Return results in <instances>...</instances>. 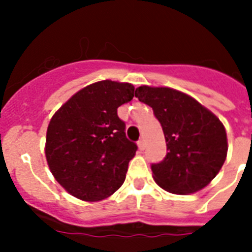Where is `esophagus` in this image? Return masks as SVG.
I'll list each match as a JSON object with an SVG mask.
<instances>
[{"label": "esophagus", "instance_id": "obj_1", "mask_svg": "<svg viewBox=\"0 0 252 252\" xmlns=\"http://www.w3.org/2000/svg\"><path fill=\"white\" fill-rule=\"evenodd\" d=\"M145 146H146L145 139H143V138H139V141H138V147H139V150H143V149H145Z\"/></svg>", "mask_w": 252, "mask_h": 252}]
</instances>
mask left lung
<instances>
[{
  "label": "left lung",
  "instance_id": "8db88e82",
  "mask_svg": "<svg viewBox=\"0 0 252 252\" xmlns=\"http://www.w3.org/2000/svg\"><path fill=\"white\" fill-rule=\"evenodd\" d=\"M136 97L154 110L165 136L166 156L151 164L154 179L170 193H193L208 186L227 158V133L214 114L179 91L142 86Z\"/></svg>",
  "mask_w": 252,
  "mask_h": 252
}]
</instances>
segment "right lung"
<instances>
[{"label": "right lung", "mask_w": 252, "mask_h": 252, "mask_svg": "<svg viewBox=\"0 0 252 252\" xmlns=\"http://www.w3.org/2000/svg\"><path fill=\"white\" fill-rule=\"evenodd\" d=\"M133 96L132 84L101 80L77 92L52 116L46 158L56 181L74 197L100 201L124 183L137 145L126 138L118 107Z\"/></svg>", "instance_id": "1"}]
</instances>
